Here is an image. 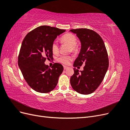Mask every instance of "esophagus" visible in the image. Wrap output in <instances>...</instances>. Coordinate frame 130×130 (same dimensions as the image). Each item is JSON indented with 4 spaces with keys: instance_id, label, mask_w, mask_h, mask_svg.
<instances>
[{
    "instance_id": "obj_1",
    "label": "esophagus",
    "mask_w": 130,
    "mask_h": 130,
    "mask_svg": "<svg viewBox=\"0 0 130 130\" xmlns=\"http://www.w3.org/2000/svg\"><path fill=\"white\" fill-rule=\"evenodd\" d=\"M63 68H64V70H66V69H68V67H67V66H63Z\"/></svg>"
}]
</instances>
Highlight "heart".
<instances>
[{
    "instance_id": "1",
    "label": "heart",
    "mask_w": 130,
    "mask_h": 130,
    "mask_svg": "<svg viewBox=\"0 0 130 130\" xmlns=\"http://www.w3.org/2000/svg\"><path fill=\"white\" fill-rule=\"evenodd\" d=\"M60 41L62 43L67 44L70 45V51L77 53L79 50V46L76 43L77 38L72 33H66L61 37ZM52 50L54 54L58 53L59 48L56 41H54L52 44ZM73 56L70 55H61L56 58V61L63 64H68L73 60Z\"/></svg>"
}]
</instances>
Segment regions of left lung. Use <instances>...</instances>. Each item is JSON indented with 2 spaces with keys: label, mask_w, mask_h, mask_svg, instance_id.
Segmentation results:
<instances>
[{
  "label": "left lung",
  "mask_w": 130,
  "mask_h": 130,
  "mask_svg": "<svg viewBox=\"0 0 130 130\" xmlns=\"http://www.w3.org/2000/svg\"><path fill=\"white\" fill-rule=\"evenodd\" d=\"M81 44L80 52L74 61V67L85 64L84 70L74 68L70 77L72 88L77 93L87 95L94 92L104 80L108 68L107 50L100 35L88 29H72Z\"/></svg>",
  "instance_id": "8db88e82"
}]
</instances>
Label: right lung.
<instances>
[{"instance_id": "right-lung-1", "label": "right lung", "mask_w": 130, "mask_h": 130, "mask_svg": "<svg viewBox=\"0 0 130 130\" xmlns=\"http://www.w3.org/2000/svg\"><path fill=\"white\" fill-rule=\"evenodd\" d=\"M65 31L55 27L40 26L29 32L23 41L18 66L25 80L35 91L49 93L56 86L63 67L55 63L50 68L44 62L46 58L53 57V42Z\"/></svg>"}]
</instances>
